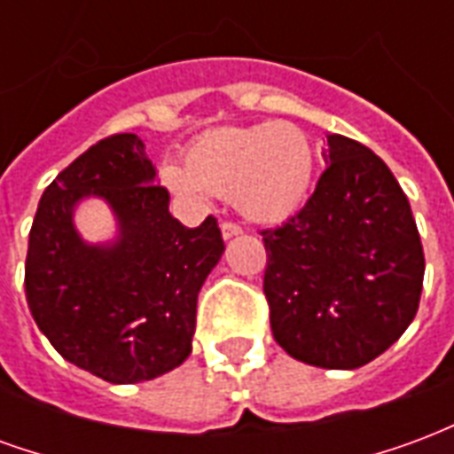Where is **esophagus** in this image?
Masks as SVG:
<instances>
[{
	"mask_svg": "<svg viewBox=\"0 0 454 454\" xmlns=\"http://www.w3.org/2000/svg\"><path fill=\"white\" fill-rule=\"evenodd\" d=\"M240 233H243V228L233 223V221H223L221 223V236H223V240H231V238L240 236Z\"/></svg>",
	"mask_w": 454,
	"mask_h": 454,
	"instance_id": "1",
	"label": "esophagus"
}]
</instances>
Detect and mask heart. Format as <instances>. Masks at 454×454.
Listing matches in <instances>:
<instances>
[{"instance_id": "b5f03b06", "label": "heart", "mask_w": 454, "mask_h": 454, "mask_svg": "<svg viewBox=\"0 0 454 454\" xmlns=\"http://www.w3.org/2000/svg\"><path fill=\"white\" fill-rule=\"evenodd\" d=\"M314 175V140L289 121L216 130L187 150L184 168H162L175 194L192 201L226 197L255 223H279L296 214Z\"/></svg>"}]
</instances>
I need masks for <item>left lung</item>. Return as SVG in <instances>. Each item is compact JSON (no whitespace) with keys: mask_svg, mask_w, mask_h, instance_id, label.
<instances>
[{"mask_svg":"<svg viewBox=\"0 0 454 454\" xmlns=\"http://www.w3.org/2000/svg\"><path fill=\"white\" fill-rule=\"evenodd\" d=\"M328 168L304 208L262 231L275 340L294 360L357 370L419 311L423 246L399 182L367 145L328 136Z\"/></svg>","mask_w":454,"mask_h":454,"instance_id":"8db88e82","label":"left lung"}]
</instances>
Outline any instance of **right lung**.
I'll list each match as a JSON object with an SVG mask.
<instances>
[{
    "label": "right lung",
    "instance_id": "add662e5",
    "mask_svg": "<svg viewBox=\"0 0 454 454\" xmlns=\"http://www.w3.org/2000/svg\"><path fill=\"white\" fill-rule=\"evenodd\" d=\"M136 133L99 140L45 187L26 255V301L65 360L112 384L175 370L192 352L197 296L223 255L216 218L187 228ZM87 196L113 207L120 236L84 244L74 228Z\"/></svg>",
    "mask_w": 454,
    "mask_h": 454
}]
</instances>
